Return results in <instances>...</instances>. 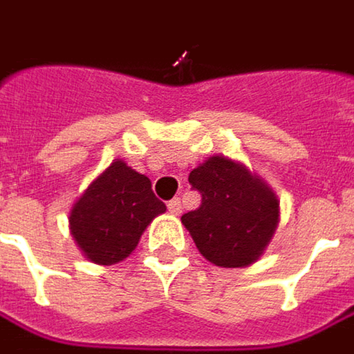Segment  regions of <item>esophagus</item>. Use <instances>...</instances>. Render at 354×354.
<instances>
[{"mask_svg": "<svg viewBox=\"0 0 354 354\" xmlns=\"http://www.w3.org/2000/svg\"><path fill=\"white\" fill-rule=\"evenodd\" d=\"M167 209H169V214H173V215H179L181 214V199L179 197H175V199H171L169 203H167Z\"/></svg>", "mask_w": 354, "mask_h": 354, "instance_id": "esophagus-1", "label": "esophagus"}]
</instances>
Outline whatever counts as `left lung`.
<instances>
[{
	"label": "left lung",
	"mask_w": 354,
	"mask_h": 354,
	"mask_svg": "<svg viewBox=\"0 0 354 354\" xmlns=\"http://www.w3.org/2000/svg\"><path fill=\"white\" fill-rule=\"evenodd\" d=\"M201 205L181 215V223L205 260L221 268L254 264L268 248L278 221L280 201L245 165L215 155L189 173Z\"/></svg>",
	"instance_id": "obj_1"
}]
</instances>
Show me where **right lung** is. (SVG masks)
<instances>
[{
	"instance_id": "obj_1",
	"label": "right lung",
	"mask_w": 354,
	"mask_h": 354,
	"mask_svg": "<svg viewBox=\"0 0 354 354\" xmlns=\"http://www.w3.org/2000/svg\"><path fill=\"white\" fill-rule=\"evenodd\" d=\"M165 209L149 177L114 159L76 199L68 221L90 262L111 266L129 258L147 225Z\"/></svg>"
}]
</instances>
